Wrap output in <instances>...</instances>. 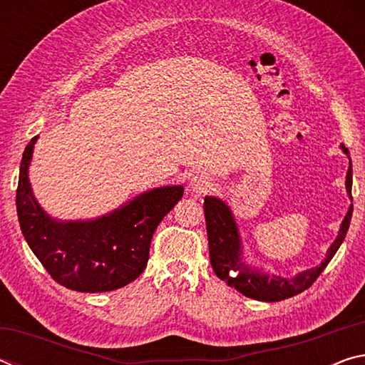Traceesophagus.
Returning a JSON list of instances; mask_svg holds the SVG:
<instances>
[{"instance_id": "1", "label": "esophagus", "mask_w": 365, "mask_h": 365, "mask_svg": "<svg viewBox=\"0 0 365 365\" xmlns=\"http://www.w3.org/2000/svg\"><path fill=\"white\" fill-rule=\"evenodd\" d=\"M212 187H214V182L211 180V177H207L206 174H197L190 183L191 191H193V193L197 196L211 191Z\"/></svg>"}]
</instances>
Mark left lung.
I'll return each mask as SVG.
<instances>
[{
  "mask_svg": "<svg viewBox=\"0 0 365 365\" xmlns=\"http://www.w3.org/2000/svg\"><path fill=\"white\" fill-rule=\"evenodd\" d=\"M343 151L348 154L344 146ZM351 187H353V165L349 164L348 175H346V190H348L349 197ZM205 217H206V230H207V242H209V259L214 274L219 277L222 282H225L228 287L235 288L248 298L257 301L277 302L292 296L302 293L304 289L312 285L319 279L324 269L335 256L343 240L348 233V228L353 217V206L349 207L348 214L339 228V233L335 242L330 246L329 255L325 261L319 267L309 269L301 272L299 275L293 279H282L275 275H265L259 270H252L248 265L242 262V250H240V237L237 225H235L233 215L225 202H222L217 197H205Z\"/></svg>",
  "mask_w": 365,
  "mask_h": 365,
  "instance_id": "1",
  "label": "left lung"
}]
</instances>
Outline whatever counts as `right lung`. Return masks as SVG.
<instances>
[{
  "mask_svg": "<svg viewBox=\"0 0 365 365\" xmlns=\"http://www.w3.org/2000/svg\"><path fill=\"white\" fill-rule=\"evenodd\" d=\"M35 141L22 154L16 193L17 217L30 250L54 282L73 292L101 293L128 285L145 270L153 233L183 196V187L146 191L96 220H51L35 201L27 177Z\"/></svg>",
  "mask_w": 365,
  "mask_h": 365,
  "instance_id": "add662e5",
  "label": "right lung"
}]
</instances>
